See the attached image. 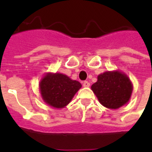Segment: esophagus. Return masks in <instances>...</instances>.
Segmentation results:
<instances>
[{"instance_id": "esophagus-1", "label": "esophagus", "mask_w": 152, "mask_h": 152, "mask_svg": "<svg viewBox=\"0 0 152 152\" xmlns=\"http://www.w3.org/2000/svg\"><path fill=\"white\" fill-rule=\"evenodd\" d=\"M83 86L84 88H88V87H90V83L88 81H84L83 83Z\"/></svg>"}]
</instances>
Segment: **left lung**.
Instances as JSON below:
<instances>
[{"mask_svg": "<svg viewBox=\"0 0 152 152\" xmlns=\"http://www.w3.org/2000/svg\"><path fill=\"white\" fill-rule=\"evenodd\" d=\"M91 90L102 106L115 110L129 101L133 87L126 74L114 70L99 74Z\"/></svg>", "mask_w": 152, "mask_h": 152, "instance_id": "1", "label": "left lung"}]
</instances>
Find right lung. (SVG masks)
<instances>
[{
    "mask_svg": "<svg viewBox=\"0 0 152 152\" xmlns=\"http://www.w3.org/2000/svg\"><path fill=\"white\" fill-rule=\"evenodd\" d=\"M81 87L79 81L57 72H46L39 82L42 99L47 105L57 109L66 106Z\"/></svg>",
    "mask_w": 152,
    "mask_h": 152,
    "instance_id": "1",
    "label": "right lung"
}]
</instances>
